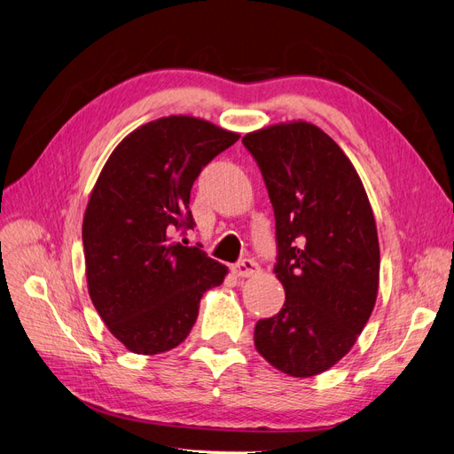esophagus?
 I'll use <instances>...</instances> for the list:
<instances>
[{"instance_id":"34e87169","label":"esophagus","mask_w":454,"mask_h":454,"mask_svg":"<svg viewBox=\"0 0 454 454\" xmlns=\"http://www.w3.org/2000/svg\"><path fill=\"white\" fill-rule=\"evenodd\" d=\"M257 270H259V265L255 263L254 259H240L237 265H232V272H235L237 277H242V278L252 277V274L257 272Z\"/></svg>"}]
</instances>
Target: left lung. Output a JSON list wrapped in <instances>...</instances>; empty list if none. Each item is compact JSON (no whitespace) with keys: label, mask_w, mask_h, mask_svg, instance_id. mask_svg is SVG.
I'll return each instance as SVG.
<instances>
[{"label":"left lung","mask_w":454,"mask_h":454,"mask_svg":"<svg viewBox=\"0 0 454 454\" xmlns=\"http://www.w3.org/2000/svg\"><path fill=\"white\" fill-rule=\"evenodd\" d=\"M263 176L277 222L282 310L255 324L263 358L290 377L333 367L373 312L379 237L358 172L316 125L282 122L242 138Z\"/></svg>","instance_id":"left-lung-1"}]
</instances>
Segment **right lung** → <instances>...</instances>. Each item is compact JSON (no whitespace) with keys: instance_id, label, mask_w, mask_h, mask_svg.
<instances>
[{"instance_id":"1","label":"right lung","mask_w":454,"mask_h":454,"mask_svg":"<svg viewBox=\"0 0 454 454\" xmlns=\"http://www.w3.org/2000/svg\"><path fill=\"white\" fill-rule=\"evenodd\" d=\"M239 140L208 121L170 115L122 140L96 180L83 217L89 295L112 335L153 356L185 340L200 297L227 267L176 242L193 229L191 187L215 155Z\"/></svg>"}]
</instances>
